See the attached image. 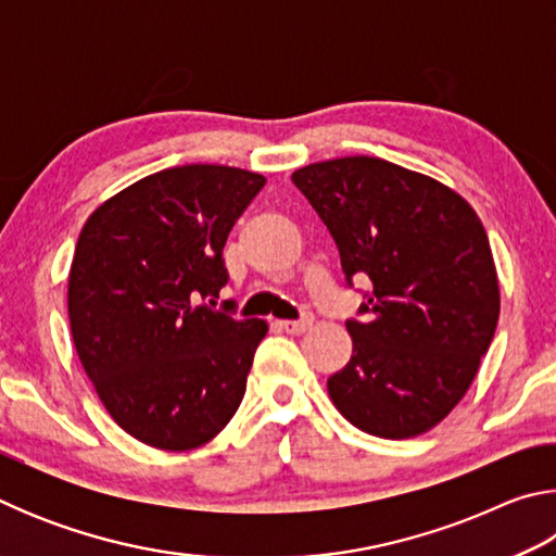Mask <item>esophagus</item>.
Listing matches in <instances>:
<instances>
[{"label":"esophagus","instance_id":"1","mask_svg":"<svg viewBox=\"0 0 556 556\" xmlns=\"http://www.w3.org/2000/svg\"><path fill=\"white\" fill-rule=\"evenodd\" d=\"M277 324H279L281 331L296 336V333H306L308 328H312L314 316H304V318H299V321H277Z\"/></svg>","mask_w":556,"mask_h":556}]
</instances>
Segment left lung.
<instances>
[{"label":"left lung","instance_id":"left-lung-1","mask_svg":"<svg viewBox=\"0 0 556 556\" xmlns=\"http://www.w3.org/2000/svg\"><path fill=\"white\" fill-rule=\"evenodd\" d=\"M291 181L333 235L348 281H372L328 397L365 434H425L464 400L501 316L481 218L454 188L378 156L301 166Z\"/></svg>","mask_w":556,"mask_h":556}]
</instances>
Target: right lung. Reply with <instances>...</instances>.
I'll use <instances>...</instances> for the list:
<instances>
[{"instance_id": "1", "label": "right lung", "mask_w": 556, "mask_h": 556, "mask_svg": "<svg viewBox=\"0 0 556 556\" xmlns=\"http://www.w3.org/2000/svg\"><path fill=\"white\" fill-rule=\"evenodd\" d=\"M265 181L220 164L164 168L83 225L68 275L75 353L115 425L147 446L199 448L240 407L269 326L199 299L228 281L225 240Z\"/></svg>"}]
</instances>
